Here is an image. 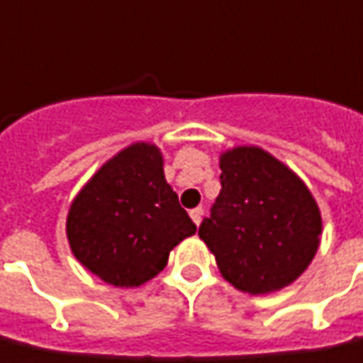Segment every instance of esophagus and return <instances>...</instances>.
Masks as SVG:
<instances>
[{"label":"esophagus","instance_id":"34e87169","mask_svg":"<svg viewBox=\"0 0 363 363\" xmlns=\"http://www.w3.org/2000/svg\"><path fill=\"white\" fill-rule=\"evenodd\" d=\"M202 216H204V210H202V206L192 208V210H190V218H192V222H194L196 225H200V220H202Z\"/></svg>","mask_w":363,"mask_h":363}]
</instances>
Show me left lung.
I'll return each instance as SVG.
<instances>
[{"instance_id": "1", "label": "left lung", "mask_w": 363, "mask_h": 363, "mask_svg": "<svg viewBox=\"0 0 363 363\" xmlns=\"http://www.w3.org/2000/svg\"><path fill=\"white\" fill-rule=\"evenodd\" d=\"M222 190L199 228L222 277L250 295L287 287L308 267L323 218L311 190L259 147L220 157Z\"/></svg>"}]
</instances>
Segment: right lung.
<instances>
[{
    "label": "right lung",
    "mask_w": 363,
    "mask_h": 363,
    "mask_svg": "<svg viewBox=\"0 0 363 363\" xmlns=\"http://www.w3.org/2000/svg\"><path fill=\"white\" fill-rule=\"evenodd\" d=\"M194 232L153 143H133L102 164L67 218L76 259L113 287H139L155 277L174 245Z\"/></svg>",
    "instance_id": "obj_1"
}]
</instances>
